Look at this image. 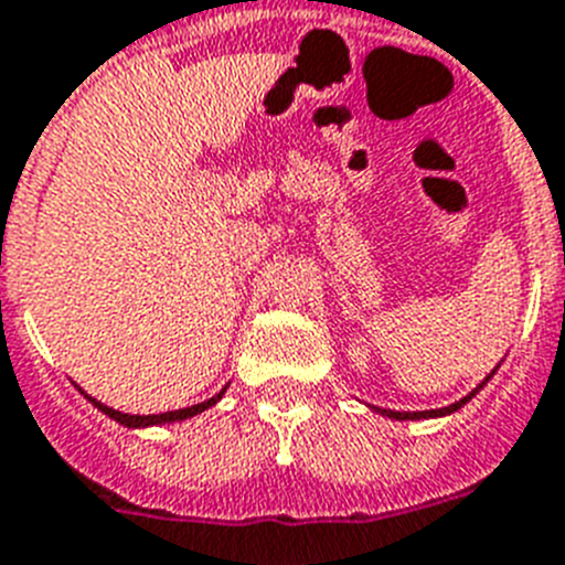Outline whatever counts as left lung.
Returning a JSON list of instances; mask_svg holds the SVG:
<instances>
[{"instance_id": "1", "label": "left lung", "mask_w": 565, "mask_h": 565, "mask_svg": "<svg viewBox=\"0 0 565 565\" xmlns=\"http://www.w3.org/2000/svg\"><path fill=\"white\" fill-rule=\"evenodd\" d=\"M500 370V363H497V366H493L491 370V375H484L482 377V384H477L473 386V390H470L468 395H465V398H459V401H454V404H447V407H441V409H418V413H401V409H384V407H372V404H366V407L370 409H375L377 416H386V418H393V422H422V418H445V416H450V413H456V409H461L465 407V404H468L470 398H473V395L479 393V390H482L484 384H488V381H491L493 377V372Z\"/></svg>"}]
</instances>
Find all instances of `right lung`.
Masks as SVG:
<instances>
[{
    "label": "right lung",
    "mask_w": 565,
    "mask_h": 565,
    "mask_svg": "<svg viewBox=\"0 0 565 565\" xmlns=\"http://www.w3.org/2000/svg\"><path fill=\"white\" fill-rule=\"evenodd\" d=\"M77 390H81V393H83V398H86L88 404H95V407L100 409V413H104V416L115 418V422H118V424H124V427H129V430H147V427H161V424L188 422V418L199 416V413H204V409L216 407L218 401H222V395L227 393V386H225V390H222V393H216V395H213V398L202 401V404H193V407L170 409V413H158V416H132V413H120V409H115V407H106L104 401L92 398V395H88L86 390H83V386H77Z\"/></svg>",
    "instance_id": "obj_1"
}]
</instances>
